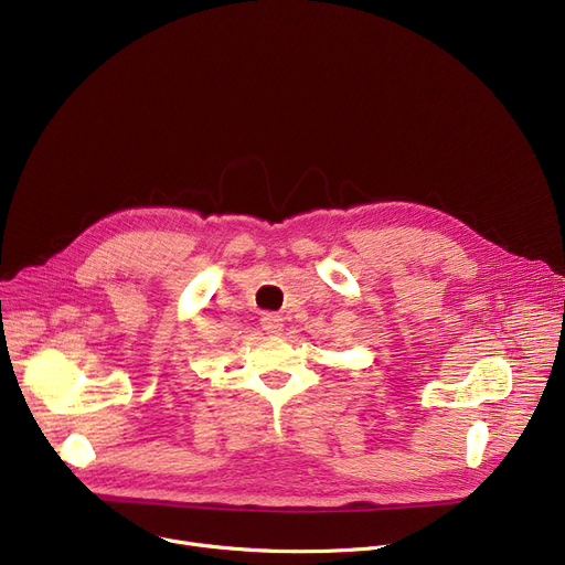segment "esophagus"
<instances>
[{"label": "esophagus", "instance_id": "34e87169", "mask_svg": "<svg viewBox=\"0 0 565 565\" xmlns=\"http://www.w3.org/2000/svg\"><path fill=\"white\" fill-rule=\"evenodd\" d=\"M260 328L270 334V337H275V334H281V330H284V318L279 316V313H265L263 318H260Z\"/></svg>", "mask_w": 565, "mask_h": 565}]
</instances>
